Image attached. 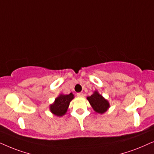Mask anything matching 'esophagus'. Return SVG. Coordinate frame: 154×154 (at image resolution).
Here are the masks:
<instances>
[{
  "label": "esophagus",
  "mask_w": 154,
  "mask_h": 154,
  "mask_svg": "<svg viewBox=\"0 0 154 154\" xmlns=\"http://www.w3.org/2000/svg\"><path fill=\"white\" fill-rule=\"evenodd\" d=\"M77 96H78V97H83L84 94H83L82 92H79V93H77Z\"/></svg>",
  "instance_id": "1"
}]
</instances>
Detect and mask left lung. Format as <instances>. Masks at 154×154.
<instances>
[{
	"instance_id": "1",
	"label": "left lung",
	"mask_w": 154,
	"mask_h": 154,
	"mask_svg": "<svg viewBox=\"0 0 154 154\" xmlns=\"http://www.w3.org/2000/svg\"><path fill=\"white\" fill-rule=\"evenodd\" d=\"M91 104L94 110L98 113L103 114L110 107L109 102L103 97L97 91H95L91 96H88L87 98Z\"/></svg>"
}]
</instances>
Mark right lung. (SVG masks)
Returning <instances> with one entry per match:
<instances>
[{
  "label": "right lung",
  "mask_w": 154,
  "mask_h": 154,
  "mask_svg": "<svg viewBox=\"0 0 154 154\" xmlns=\"http://www.w3.org/2000/svg\"><path fill=\"white\" fill-rule=\"evenodd\" d=\"M74 98L72 93L68 95L60 94L55 99L54 103L50 106V110L53 114L58 117H61L66 113L69 103Z\"/></svg>",
  "instance_id": "right-lung-1"
}]
</instances>
